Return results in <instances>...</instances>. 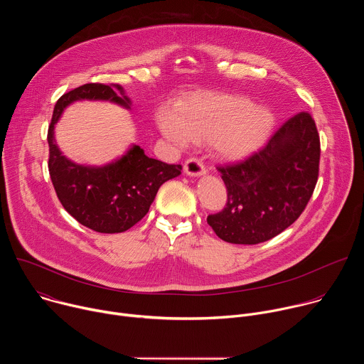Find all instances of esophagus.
I'll return each instance as SVG.
<instances>
[{
  "label": "esophagus",
  "instance_id": "obj_1",
  "mask_svg": "<svg viewBox=\"0 0 364 364\" xmlns=\"http://www.w3.org/2000/svg\"><path fill=\"white\" fill-rule=\"evenodd\" d=\"M184 173L190 177H200L205 174V168L203 166V163L197 159H188L184 163Z\"/></svg>",
  "mask_w": 364,
  "mask_h": 364
}]
</instances>
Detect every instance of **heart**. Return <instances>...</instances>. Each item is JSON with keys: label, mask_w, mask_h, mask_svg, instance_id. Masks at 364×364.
<instances>
[{"label": "heart", "mask_w": 364, "mask_h": 364, "mask_svg": "<svg viewBox=\"0 0 364 364\" xmlns=\"http://www.w3.org/2000/svg\"><path fill=\"white\" fill-rule=\"evenodd\" d=\"M161 132L176 144L209 141L218 157L239 163L250 159L271 138L277 117L240 95L198 93L157 114Z\"/></svg>", "instance_id": "obj_1"}]
</instances>
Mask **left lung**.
<instances>
[{
	"label": "left lung",
	"instance_id": "8db88e82",
	"mask_svg": "<svg viewBox=\"0 0 364 364\" xmlns=\"http://www.w3.org/2000/svg\"><path fill=\"white\" fill-rule=\"evenodd\" d=\"M320 135L308 112L289 118L250 159L218 167L228 188L226 207L207 218L225 242H267L304 212L318 180Z\"/></svg>",
	"mask_w": 364,
	"mask_h": 364
}]
</instances>
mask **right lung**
<instances>
[{"label": "right lung", "mask_w": 364, "mask_h": 364, "mask_svg": "<svg viewBox=\"0 0 364 364\" xmlns=\"http://www.w3.org/2000/svg\"><path fill=\"white\" fill-rule=\"evenodd\" d=\"M118 90L122 97L116 95ZM109 100L129 108L122 86L86 83L65 93L56 103L47 132L48 173L56 194L80 225L99 233H121L138 223L149 210L159 188L181 174L180 164L146 157L132 145L121 159L105 166H83L66 159L55 139V125L75 100Z\"/></svg>", "instance_id": "obj_1"}]
</instances>
